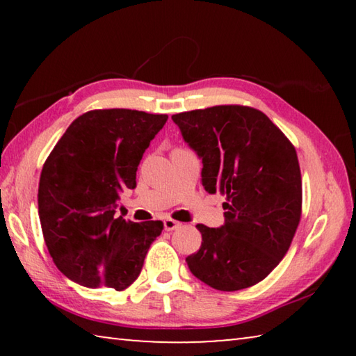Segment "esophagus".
<instances>
[{"label":"esophagus","mask_w":356,"mask_h":356,"mask_svg":"<svg viewBox=\"0 0 356 356\" xmlns=\"http://www.w3.org/2000/svg\"><path fill=\"white\" fill-rule=\"evenodd\" d=\"M163 226H165V231H174V229L180 227V222L176 221V220H172V218H166L163 221Z\"/></svg>","instance_id":"esophagus-1"}]
</instances>
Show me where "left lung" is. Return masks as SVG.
<instances>
[{
  "label": "left lung",
  "mask_w": 356,
  "mask_h": 356,
  "mask_svg": "<svg viewBox=\"0 0 356 356\" xmlns=\"http://www.w3.org/2000/svg\"><path fill=\"white\" fill-rule=\"evenodd\" d=\"M185 143L202 160V185L221 193L225 225H197L201 248L190 272L222 292L267 278L286 256L301 218L297 150L262 111L218 105L174 114Z\"/></svg>",
  "instance_id": "1"
}]
</instances>
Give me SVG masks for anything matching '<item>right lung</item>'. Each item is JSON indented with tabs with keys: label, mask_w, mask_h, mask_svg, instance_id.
<instances>
[{
	"label": "right lung",
	"mask_w": 356,
	"mask_h": 356,
	"mask_svg": "<svg viewBox=\"0 0 356 356\" xmlns=\"http://www.w3.org/2000/svg\"><path fill=\"white\" fill-rule=\"evenodd\" d=\"M166 114L92 110L69 125L48 155L39 182V218L59 272L84 287L124 291L141 273L161 221L116 218L122 190L136 186V170Z\"/></svg>",
	"instance_id": "right-lung-1"
}]
</instances>
